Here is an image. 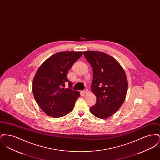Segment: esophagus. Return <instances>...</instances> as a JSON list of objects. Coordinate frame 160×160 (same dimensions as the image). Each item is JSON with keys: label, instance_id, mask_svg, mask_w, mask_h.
Instances as JSON below:
<instances>
[{"label": "esophagus", "instance_id": "obj_1", "mask_svg": "<svg viewBox=\"0 0 160 160\" xmlns=\"http://www.w3.org/2000/svg\"><path fill=\"white\" fill-rule=\"evenodd\" d=\"M88 92V89H84L83 91V93L84 94H86Z\"/></svg>", "mask_w": 160, "mask_h": 160}]
</instances>
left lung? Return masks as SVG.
Returning a JSON list of instances; mask_svg holds the SVG:
<instances>
[{"label": "left lung", "instance_id": "left-lung-1", "mask_svg": "<svg viewBox=\"0 0 160 160\" xmlns=\"http://www.w3.org/2000/svg\"><path fill=\"white\" fill-rule=\"evenodd\" d=\"M83 53L92 68L91 88L97 97V102L90 108V112L98 118L106 119L120 108L125 99L128 89L125 72L118 61L105 53Z\"/></svg>", "mask_w": 160, "mask_h": 160}]
</instances>
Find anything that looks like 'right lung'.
<instances>
[{"mask_svg":"<svg viewBox=\"0 0 160 160\" xmlns=\"http://www.w3.org/2000/svg\"><path fill=\"white\" fill-rule=\"evenodd\" d=\"M83 54L80 52H61L48 58L38 69L32 82V92L42 110L53 118L70 113L80 96L72 90L67 78L68 70ZM69 83V88L65 85Z\"/></svg>","mask_w":160,"mask_h":160,"instance_id":"1","label":"right lung"}]
</instances>
